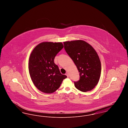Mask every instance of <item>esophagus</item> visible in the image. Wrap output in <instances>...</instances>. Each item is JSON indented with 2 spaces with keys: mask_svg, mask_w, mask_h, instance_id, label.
Returning a JSON list of instances; mask_svg holds the SVG:
<instances>
[{
  "mask_svg": "<svg viewBox=\"0 0 128 128\" xmlns=\"http://www.w3.org/2000/svg\"><path fill=\"white\" fill-rule=\"evenodd\" d=\"M66 75H67V77H68V72H67V73H66Z\"/></svg>",
  "mask_w": 128,
  "mask_h": 128,
  "instance_id": "obj_1",
  "label": "esophagus"
}]
</instances>
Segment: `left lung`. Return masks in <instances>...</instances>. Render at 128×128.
I'll use <instances>...</instances> for the list:
<instances>
[{
  "label": "left lung",
  "instance_id": "obj_1",
  "mask_svg": "<svg viewBox=\"0 0 128 128\" xmlns=\"http://www.w3.org/2000/svg\"><path fill=\"white\" fill-rule=\"evenodd\" d=\"M63 43L65 51L80 72L79 80L74 82L75 87L83 92L91 91L97 85L101 72V62L96 52L82 40Z\"/></svg>",
  "mask_w": 128,
  "mask_h": 128
}]
</instances>
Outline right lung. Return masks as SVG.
I'll list each match as a JSON object with an SVG mask.
<instances>
[{
	"label": "right lung",
	"mask_w": 128,
	"mask_h": 128,
	"mask_svg": "<svg viewBox=\"0 0 128 128\" xmlns=\"http://www.w3.org/2000/svg\"><path fill=\"white\" fill-rule=\"evenodd\" d=\"M63 47L61 42H43L36 46L30 54L28 66L30 78L37 88L43 92L56 91L67 78L54 63L56 56Z\"/></svg>",
	"instance_id": "right-lung-1"
}]
</instances>
